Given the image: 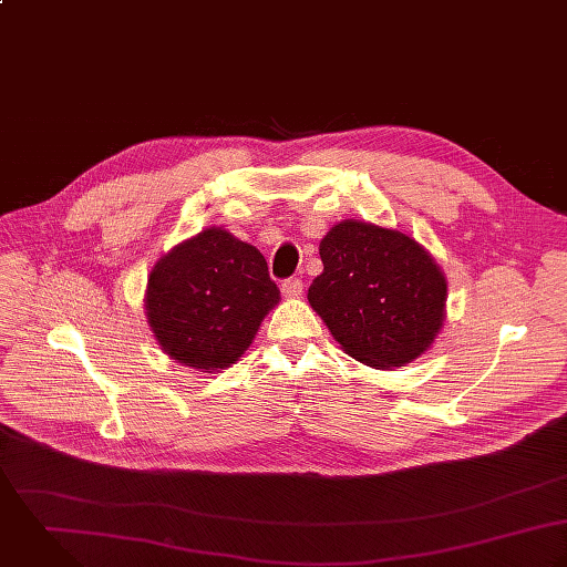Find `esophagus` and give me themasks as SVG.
Returning a JSON list of instances; mask_svg holds the SVG:
<instances>
[{
    "label": "esophagus",
    "instance_id": "34e87169",
    "mask_svg": "<svg viewBox=\"0 0 567 567\" xmlns=\"http://www.w3.org/2000/svg\"><path fill=\"white\" fill-rule=\"evenodd\" d=\"M302 289H305V285H302L300 278H287V280L282 282V293H285L287 298H298V296H302Z\"/></svg>",
    "mask_w": 567,
    "mask_h": 567
}]
</instances>
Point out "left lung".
Returning <instances> with one entry per match:
<instances>
[{
	"label": "left lung",
	"mask_w": 567,
	"mask_h": 567,
	"mask_svg": "<svg viewBox=\"0 0 567 567\" xmlns=\"http://www.w3.org/2000/svg\"><path fill=\"white\" fill-rule=\"evenodd\" d=\"M324 271L309 305L352 359L396 368L421 357L443 329L447 280L412 236L346 219L320 243Z\"/></svg>",
	"instance_id": "8db88e82"
}]
</instances>
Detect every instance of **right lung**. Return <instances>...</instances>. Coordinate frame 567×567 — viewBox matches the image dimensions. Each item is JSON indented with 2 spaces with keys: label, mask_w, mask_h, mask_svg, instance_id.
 Segmentation results:
<instances>
[{
  "label": "right lung",
  "mask_w": 567,
  "mask_h": 567,
  "mask_svg": "<svg viewBox=\"0 0 567 567\" xmlns=\"http://www.w3.org/2000/svg\"><path fill=\"white\" fill-rule=\"evenodd\" d=\"M278 302L265 256L224 227H208L155 262L144 307L171 359L217 372L238 361Z\"/></svg>",
  "instance_id": "1"
}]
</instances>
